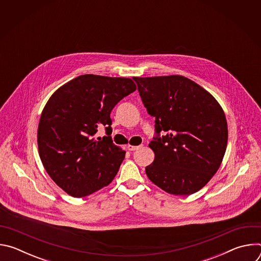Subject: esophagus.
<instances>
[{"mask_svg": "<svg viewBox=\"0 0 261 261\" xmlns=\"http://www.w3.org/2000/svg\"><path fill=\"white\" fill-rule=\"evenodd\" d=\"M127 147H128L129 151H136V150H138L139 147H141V145H131V144H128Z\"/></svg>", "mask_w": 261, "mask_h": 261, "instance_id": "34e87169", "label": "esophagus"}]
</instances>
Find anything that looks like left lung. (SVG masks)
<instances>
[{
  "label": "left lung",
  "mask_w": 261,
  "mask_h": 261,
  "mask_svg": "<svg viewBox=\"0 0 261 261\" xmlns=\"http://www.w3.org/2000/svg\"><path fill=\"white\" fill-rule=\"evenodd\" d=\"M147 114L155 117L157 136L148 144L155 153L145 173L173 195L199 191L219 169L228 129L218 101L181 75L133 77ZM161 130L166 132L160 137Z\"/></svg>",
  "instance_id": "obj_1"
}]
</instances>
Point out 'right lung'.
<instances>
[{"instance_id": "add662e5", "label": "right lung", "mask_w": 261, "mask_h": 261, "mask_svg": "<svg viewBox=\"0 0 261 261\" xmlns=\"http://www.w3.org/2000/svg\"><path fill=\"white\" fill-rule=\"evenodd\" d=\"M135 90L131 79L85 74L59 88L45 104L37 133L39 156L69 195H90L115 178L126 152L111 136H94L102 126L111 134V110Z\"/></svg>"}]
</instances>
